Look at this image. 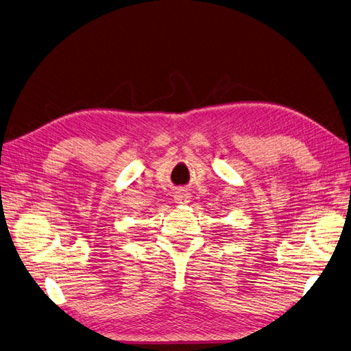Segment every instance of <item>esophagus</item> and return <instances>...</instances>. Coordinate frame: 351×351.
<instances>
[{"mask_svg":"<svg viewBox=\"0 0 351 351\" xmlns=\"http://www.w3.org/2000/svg\"><path fill=\"white\" fill-rule=\"evenodd\" d=\"M173 199H175V203H176V204H188V203H190L191 194L188 193L186 190H179V191H176V194L173 195Z\"/></svg>","mask_w":351,"mask_h":351,"instance_id":"esophagus-1","label":"esophagus"}]
</instances>
